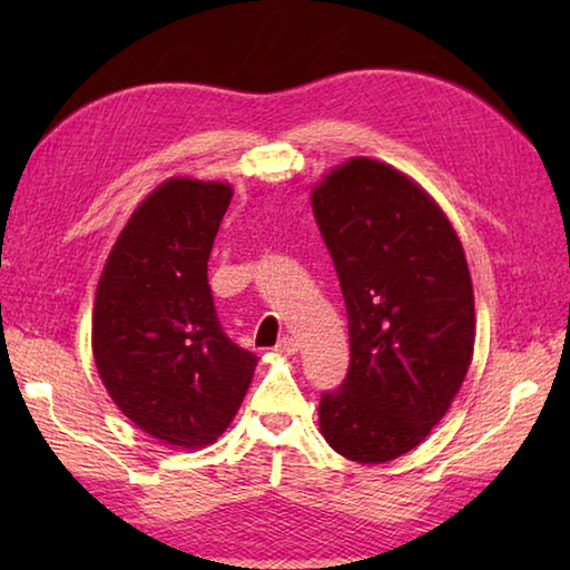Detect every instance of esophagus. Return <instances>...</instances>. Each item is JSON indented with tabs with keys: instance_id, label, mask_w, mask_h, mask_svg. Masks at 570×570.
Segmentation results:
<instances>
[{
	"instance_id": "1",
	"label": "esophagus",
	"mask_w": 570,
	"mask_h": 570,
	"mask_svg": "<svg viewBox=\"0 0 570 570\" xmlns=\"http://www.w3.org/2000/svg\"><path fill=\"white\" fill-rule=\"evenodd\" d=\"M276 353H282V355H296L298 353V343L294 341V337H282V341L276 343Z\"/></svg>"
}]
</instances>
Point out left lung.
Instances as JSON below:
<instances>
[{"label": "left lung", "mask_w": 570, "mask_h": 570, "mask_svg": "<svg viewBox=\"0 0 570 570\" xmlns=\"http://www.w3.org/2000/svg\"><path fill=\"white\" fill-rule=\"evenodd\" d=\"M350 328V370L321 394L325 441L357 463L416 448L463 384L475 345L465 252L426 190L390 164L350 159L313 190Z\"/></svg>", "instance_id": "8db88e82"}]
</instances>
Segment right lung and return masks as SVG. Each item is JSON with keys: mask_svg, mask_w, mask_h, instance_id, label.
I'll use <instances>...</instances> for the list:
<instances>
[{"mask_svg": "<svg viewBox=\"0 0 570 570\" xmlns=\"http://www.w3.org/2000/svg\"><path fill=\"white\" fill-rule=\"evenodd\" d=\"M233 188L171 178L129 217L95 294L92 355L119 411L168 445L203 448L245 399L257 355L217 321L208 259Z\"/></svg>", "mask_w": 570, "mask_h": 570, "instance_id": "1", "label": "right lung"}]
</instances>
